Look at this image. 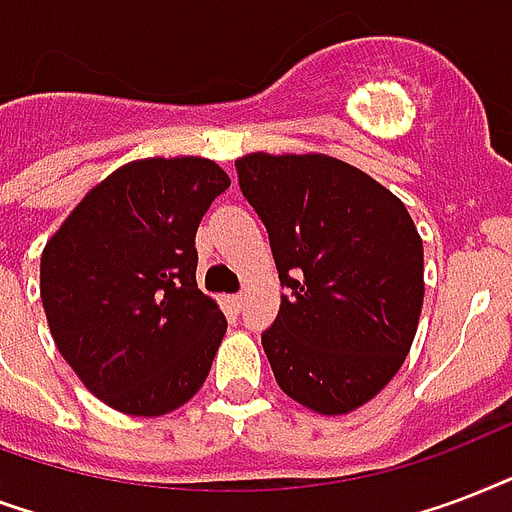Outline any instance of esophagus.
I'll return each instance as SVG.
<instances>
[{
    "mask_svg": "<svg viewBox=\"0 0 512 512\" xmlns=\"http://www.w3.org/2000/svg\"><path fill=\"white\" fill-rule=\"evenodd\" d=\"M227 301H229V307H232V310H235V312H240L245 307V296H243V293H232V296H227Z\"/></svg>",
    "mask_w": 512,
    "mask_h": 512,
    "instance_id": "1",
    "label": "esophagus"
}]
</instances>
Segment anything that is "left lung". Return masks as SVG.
Here are the masks:
<instances>
[{
	"mask_svg": "<svg viewBox=\"0 0 512 512\" xmlns=\"http://www.w3.org/2000/svg\"><path fill=\"white\" fill-rule=\"evenodd\" d=\"M240 192L269 235L280 285L261 334L280 390L318 414L363 406L403 366L425 299L406 205L326 154H245Z\"/></svg>",
	"mask_w": 512,
	"mask_h": 512,
	"instance_id": "obj_1",
	"label": "left lung"
}]
</instances>
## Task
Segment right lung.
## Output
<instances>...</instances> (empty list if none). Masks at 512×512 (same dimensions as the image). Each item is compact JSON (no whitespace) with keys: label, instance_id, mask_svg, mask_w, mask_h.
<instances>
[{"label":"right lung","instance_id":"obj_1","mask_svg":"<svg viewBox=\"0 0 512 512\" xmlns=\"http://www.w3.org/2000/svg\"><path fill=\"white\" fill-rule=\"evenodd\" d=\"M229 176L211 160H136L47 240L39 291L63 360L106 406L160 417L200 390L227 318L197 288L194 235Z\"/></svg>","mask_w":512,"mask_h":512}]
</instances>
